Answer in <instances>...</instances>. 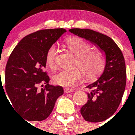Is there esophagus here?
Here are the masks:
<instances>
[{"mask_svg": "<svg viewBox=\"0 0 135 135\" xmlns=\"http://www.w3.org/2000/svg\"><path fill=\"white\" fill-rule=\"evenodd\" d=\"M64 92L66 93H71V92H74V89H71V88H65L64 89Z\"/></svg>", "mask_w": 135, "mask_h": 135, "instance_id": "esophagus-1", "label": "esophagus"}]
</instances>
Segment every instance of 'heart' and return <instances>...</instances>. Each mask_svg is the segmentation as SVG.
<instances>
[{
  "instance_id": "b5f03b06",
  "label": "heart",
  "mask_w": 135,
  "mask_h": 135,
  "mask_svg": "<svg viewBox=\"0 0 135 135\" xmlns=\"http://www.w3.org/2000/svg\"><path fill=\"white\" fill-rule=\"evenodd\" d=\"M65 45L73 54L76 56L75 66L81 69H62L53 77L55 84L61 86L71 87L80 79L82 72L85 77L93 79L99 75L104 70L105 58L99 50H92L90 43L81 38L71 37L65 41ZM57 50L55 45H51L45 54L46 64L51 69L56 66Z\"/></svg>"
}]
</instances>
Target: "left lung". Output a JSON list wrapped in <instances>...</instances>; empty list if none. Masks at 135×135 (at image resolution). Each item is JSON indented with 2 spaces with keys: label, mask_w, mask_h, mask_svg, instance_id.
Returning <instances> with one entry per match:
<instances>
[{
  "label": "left lung",
  "mask_w": 135,
  "mask_h": 135,
  "mask_svg": "<svg viewBox=\"0 0 135 135\" xmlns=\"http://www.w3.org/2000/svg\"><path fill=\"white\" fill-rule=\"evenodd\" d=\"M69 31L99 47L106 55V65L102 76L87 86L88 102L80 113L86 121H104L119 107L126 85V68L123 55L110 37L88 28H71Z\"/></svg>",
  "instance_id": "left-lung-1"
}]
</instances>
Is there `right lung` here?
<instances>
[{"label":"right lung","mask_w":135,"mask_h":135,"mask_svg":"<svg viewBox=\"0 0 135 135\" xmlns=\"http://www.w3.org/2000/svg\"><path fill=\"white\" fill-rule=\"evenodd\" d=\"M66 31L62 28L43 29L27 35L7 60L5 80L9 104L28 121L46 119L57 98L64 94L62 87L49 84L50 78L44 69L47 49ZM43 83L46 85L38 90L37 85Z\"/></svg>","instance_id":"right-lung-1"}]
</instances>
